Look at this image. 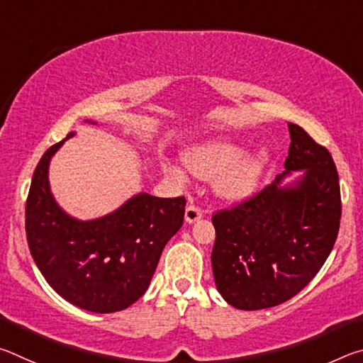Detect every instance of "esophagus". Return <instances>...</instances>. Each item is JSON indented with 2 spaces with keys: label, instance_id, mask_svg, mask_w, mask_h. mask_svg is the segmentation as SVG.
<instances>
[{
  "label": "esophagus",
  "instance_id": "1",
  "mask_svg": "<svg viewBox=\"0 0 363 363\" xmlns=\"http://www.w3.org/2000/svg\"><path fill=\"white\" fill-rule=\"evenodd\" d=\"M201 216H203V211H201L199 206H195L192 201H190V203L186 208V223L194 224L199 219H201Z\"/></svg>",
  "mask_w": 363,
  "mask_h": 363
}]
</instances>
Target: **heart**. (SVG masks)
<instances>
[{
  "instance_id": "heart-1",
  "label": "heart",
  "mask_w": 363,
  "mask_h": 363,
  "mask_svg": "<svg viewBox=\"0 0 363 363\" xmlns=\"http://www.w3.org/2000/svg\"><path fill=\"white\" fill-rule=\"evenodd\" d=\"M248 152V144L232 138H219L194 147L186 153V163L201 179H218L216 190L225 200H243L255 192L266 169L270 150L261 145ZM167 171L181 176V171L168 164Z\"/></svg>"
}]
</instances>
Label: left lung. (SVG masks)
I'll return each instance as SVG.
<instances>
[{
	"label": "left lung",
	"instance_id": "8db88e82",
	"mask_svg": "<svg viewBox=\"0 0 363 363\" xmlns=\"http://www.w3.org/2000/svg\"><path fill=\"white\" fill-rule=\"evenodd\" d=\"M285 171L238 206L213 216L211 264L216 288L243 311L279 306L315 277L340 230L341 194L330 152L288 123ZM294 170L303 174L290 184Z\"/></svg>",
	"mask_w": 363,
	"mask_h": 363
}]
</instances>
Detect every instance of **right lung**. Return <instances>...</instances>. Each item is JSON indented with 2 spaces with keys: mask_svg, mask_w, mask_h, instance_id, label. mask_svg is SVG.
<instances>
[{
  "mask_svg": "<svg viewBox=\"0 0 363 363\" xmlns=\"http://www.w3.org/2000/svg\"><path fill=\"white\" fill-rule=\"evenodd\" d=\"M73 136L49 147L35 169L26 206L27 242L54 291L79 309L108 314L147 291L164 245L181 229L186 199L140 192L102 218L70 216L49 187V163Z\"/></svg>",
  "mask_w": 363,
  "mask_h": 363,
  "instance_id": "1",
  "label": "right lung"
}]
</instances>
